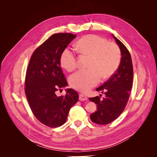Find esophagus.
Segmentation results:
<instances>
[{
    "mask_svg": "<svg viewBox=\"0 0 157 157\" xmlns=\"http://www.w3.org/2000/svg\"><path fill=\"white\" fill-rule=\"evenodd\" d=\"M79 100L80 101H86L88 100V98L86 96V95L82 94H79Z\"/></svg>",
    "mask_w": 157,
    "mask_h": 157,
    "instance_id": "34e87169",
    "label": "esophagus"
}]
</instances>
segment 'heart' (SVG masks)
<instances>
[{
	"label": "heart",
	"mask_w": 157,
	"mask_h": 157,
	"mask_svg": "<svg viewBox=\"0 0 157 157\" xmlns=\"http://www.w3.org/2000/svg\"><path fill=\"white\" fill-rule=\"evenodd\" d=\"M75 46L79 53L90 57L87 65L89 69L78 71L69 78L71 86L80 92H88L96 86L101 77L103 79L110 77L120 64L119 47L103 37L95 35L84 36ZM60 65L69 72L76 68V56L72 50H63L60 56Z\"/></svg>",
	"instance_id": "1"
}]
</instances>
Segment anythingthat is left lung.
Segmentation results:
<instances>
[{"instance_id": "1", "label": "left lung", "mask_w": 157, "mask_h": 157, "mask_svg": "<svg viewBox=\"0 0 157 157\" xmlns=\"http://www.w3.org/2000/svg\"><path fill=\"white\" fill-rule=\"evenodd\" d=\"M121 52V63L117 71L96 90L105 94V97L90 98L91 101L97 104V111L90 115L91 121L98 124L105 125L112 122L124 110L130 92L132 90L133 65L129 51L121 41L113 35Z\"/></svg>"}]
</instances>
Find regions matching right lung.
<instances>
[{
  "label": "right lung",
  "mask_w": 157,
  "mask_h": 157,
  "mask_svg": "<svg viewBox=\"0 0 157 157\" xmlns=\"http://www.w3.org/2000/svg\"><path fill=\"white\" fill-rule=\"evenodd\" d=\"M75 37L68 33L52 35L34 51L27 67L25 92L28 103L37 119L50 128L63 125L78 100V93L71 88L66 90L65 96L56 94L67 86L60 56Z\"/></svg>",
  "instance_id": "1"
}]
</instances>
